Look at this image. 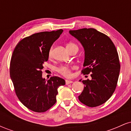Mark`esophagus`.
I'll return each instance as SVG.
<instances>
[{
    "mask_svg": "<svg viewBox=\"0 0 131 131\" xmlns=\"http://www.w3.org/2000/svg\"><path fill=\"white\" fill-rule=\"evenodd\" d=\"M65 82H66V84L68 85V84H71L73 83V81H70V80H66L65 81Z\"/></svg>",
    "mask_w": 131,
    "mask_h": 131,
    "instance_id": "34e87169",
    "label": "esophagus"
}]
</instances>
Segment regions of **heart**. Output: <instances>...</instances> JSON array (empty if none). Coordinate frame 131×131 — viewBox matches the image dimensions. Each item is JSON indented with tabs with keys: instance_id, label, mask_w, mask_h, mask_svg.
Here are the masks:
<instances>
[{
	"instance_id": "1",
	"label": "heart",
	"mask_w": 131,
	"mask_h": 131,
	"mask_svg": "<svg viewBox=\"0 0 131 131\" xmlns=\"http://www.w3.org/2000/svg\"><path fill=\"white\" fill-rule=\"evenodd\" d=\"M73 47H78L77 45L75 44V43L73 42H69L67 45V48L68 50V51ZM52 49H50L49 52V57H52ZM74 68V67H70V66L68 65H63L58 67V68H57V71H58V73H60L61 74L63 75L64 76H66V77H70V76H71V71Z\"/></svg>"
}]
</instances>
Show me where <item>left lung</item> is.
Wrapping results in <instances>:
<instances>
[{
    "mask_svg": "<svg viewBox=\"0 0 131 131\" xmlns=\"http://www.w3.org/2000/svg\"><path fill=\"white\" fill-rule=\"evenodd\" d=\"M70 33L84 49L81 72L83 74L91 73L92 78L82 81L84 88L78 99L89 107L102 105L115 92L119 74L120 62L115 44L108 36L94 28L70 30Z\"/></svg>",
    "mask_w": 131,
    "mask_h": 131,
    "instance_id": "8db88e82",
    "label": "left lung"
}]
</instances>
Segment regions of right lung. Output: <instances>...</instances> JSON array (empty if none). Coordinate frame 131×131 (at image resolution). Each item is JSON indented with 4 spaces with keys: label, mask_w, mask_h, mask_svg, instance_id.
<instances>
[{
    "label": "right lung",
    "mask_w": 131,
    "mask_h": 131,
    "mask_svg": "<svg viewBox=\"0 0 131 131\" xmlns=\"http://www.w3.org/2000/svg\"><path fill=\"white\" fill-rule=\"evenodd\" d=\"M63 29L35 33L18 43L12 53L10 75L15 92L21 103L34 112L42 113L56 103L58 88L65 84L63 79L42 78L43 64L48 60L51 46Z\"/></svg>",
    "instance_id": "1"
}]
</instances>
